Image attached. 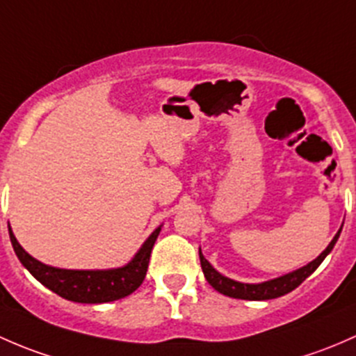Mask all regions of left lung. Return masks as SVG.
Listing matches in <instances>:
<instances>
[{"label":"left lung","mask_w":356,"mask_h":356,"mask_svg":"<svg viewBox=\"0 0 356 356\" xmlns=\"http://www.w3.org/2000/svg\"><path fill=\"white\" fill-rule=\"evenodd\" d=\"M341 228L338 229V233L334 234V238L331 240V243L325 247V250L318 255L317 259H314L312 262H309L307 266L300 267V269L293 270V273L284 274V276L274 277V280L262 281V283H240V281H234L232 277L222 276L221 273L214 269L211 266L207 259L202 255V250L199 248V257H200V266H202V273L207 280V283L211 284L216 291L222 293L226 296H232V298H241V300H273L277 296H283L286 293L293 291L295 288H298L310 274L317 269L322 264V260L331 254V250L334 248L336 241H338L339 234H341Z\"/></svg>","instance_id":"1"}]
</instances>
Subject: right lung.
Segmentation results:
<instances>
[{
    "label": "right lung",
    "instance_id": "add662e5",
    "mask_svg": "<svg viewBox=\"0 0 356 356\" xmlns=\"http://www.w3.org/2000/svg\"><path fill=\"white\" fill-rule=\"evenodd\" d=\"M163 225L157 226L137 254L122 267L111 269H60L47 266L24 250L8 225L10 240L22 266L47 289L76 303H106L124 298L142 284L149 267L154 243Z\"/></svg>",
    "mask_w": 356,
    "mask_h": 356
}]
</instances>
